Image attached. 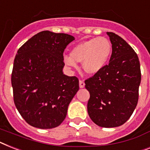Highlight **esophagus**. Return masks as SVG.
<instances>
[{"instance_id":"esophagus-1","label":"esophagus","mask_w":150,"mask_h":150,"mask_svg":"<svg viewBox=\"0 0 150 150\" xmlns=\"http://www.w3.org/2000/svg\"><path fill=\"white\" fill-rule=\"evenodd\" d=\"M85 82H84L83 80H79V87L80 88H84L85 87Z\"/></svg>"}]
</instances>
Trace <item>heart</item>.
Listing matches in <instances>:
<instances>
[{
  "label": "heart",
  "instance_id": "b5f03b06",
  "mask_svg": "<svg viewBox=\"0 0 150 150\" xmlns=\"http://www.w3.org/2000/svg\"><path fill=\"white\" fill-rule=\"evenodd\" d=\"M112 54V45L106 38H95L79 44L73 47L71 56L64 55V63L75 67L82 63L84 71L89 75L100 71L105 66Z\"/></svg>",
  "mask_w": 150,
  "mask_h": 150
}]
</instances>
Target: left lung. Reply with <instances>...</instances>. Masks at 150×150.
Wrapping results in <instances>:
<instances>
[{"label": "left lung", "mask_w": 150, "mask_h": 150, "mask_svg": "<svg viewBox=\"0 0 150 150\" xmlns=\"http://www.w3.org/2000/svg\"><path fill=\"white\" fill-rule=\"evenodd\" d=\"M107 35L112 49L109 64L85 83L90 93L89 117L98 126L112 128L123 125L136 109L141 70L133 48L115 33Z\"/></svg>", "instance_id": "8db88e82"}]
</instances>
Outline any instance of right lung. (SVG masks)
<instances>
[{"label":"right lung","instance_id":"1","mask_svg":"<svg viewBox=\"0 0 150 150\" xmlns=\"http://www.w3.org/2000/svg\"><path fill=\"white\" fill-rule=\"evenodd\" d=\"M74 40L67 34L44 31L18 49L11 74L14 102L23 119L34 127L61 125L79 91V79L62 72L63 53Z\"/></svg>","mask_w":150,"mask_h":150}]
</instances>
